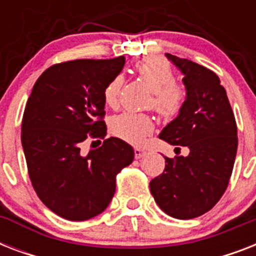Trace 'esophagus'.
I'll return each instance as SVG.
<instances>
[{
	"mask_svg": "<svg viewBox=\"0 0 256 256\" xmlns=\"http://www.w3.org/2000/svg\"><path fill=\"white\" fill-rule=\"evenodd\" d=\"M134 156H136V160H140V158H142V156H146V150H144V148H134Z\"/></svg>",
	"mask_w": 256,
	"mask_h": 256,
	"instance_id": "34e87169",
	"label": "esophagus"
}]
</instances>
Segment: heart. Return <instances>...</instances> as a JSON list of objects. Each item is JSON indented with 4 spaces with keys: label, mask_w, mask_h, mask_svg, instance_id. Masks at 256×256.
Returning <instances> with one entry per match:
<instances>
[{
    "label": "heart",
    "mask_w": 256,
    "mask_h": 256,
    "mask_svg": "<svg viewBox=\"0 0 256 256\" xmlns=\"http://www.w3.org/2000/svg\"><path fill=\"white\" fill-rule=\"evenodd\" d=\"M136 72L152 90L150 104L162 118L171 120L182 112L187 92L184 86L175 81V72L170 62L160 57L144 58L136 65ZM122 84V77L116 76L104 88V104L110 108L118 104ZM110 128L112 134L120 140L138 144L152 132L154 122L146 114L126 112L112 118Z\"/></svg>",
    "instance_id": "b5f03b06"
}]
</instances>
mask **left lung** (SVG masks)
I'll use <instances>...</instances> for the list:
<instances>
[{
	"label": "left lung",
	"instance_id": "obj_1",
	"mask_svg": "<svg viewBox=\"0 0 256 256\" xmlns=\"http://www.w3.org/2000/svg\"><path fill=\"white\" fill-rule=\"evenodd\" d=\"M183 74L186 104L160 134L187 156L166 160L164 172L150 182L158 206L172 218L200 216L219 202L230 180L238 148V128L226 90L212 70L171 54Z\"/></svg>",
	"mask_w": 256,
	"mask_h": 256
}]
</instances>
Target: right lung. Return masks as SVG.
I'll list each match as a JSON object with an SVG mask.
<instances>
[{
	"label": "right lung",
	"mask_w": 256,
	"mask_h": 256,
	"mask_svg": "<svg viewBox=\"0 0 256 256\" xmlns=\"http://www.w3.org/2000/svg\"><path fill=\"white\" fill-rule=\"evenodd\" d=\"M124 65V57L56 64L26 102L21 142L29 178L42 203L68 220H88L106 210L116 174L134 160L130 144L104 138V90ZM88 139L104 144L84 156Z\"/></svg>",
	"instance_id": "add662e5"
}]
</instances>
